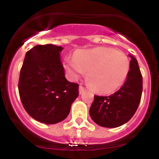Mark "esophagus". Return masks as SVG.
Listing matches in <instances>:
<instances>
[{
	"instance_id": "34e87169",
	"label": "esophagus",
	"mask_w": 159,
	"mask_h": 159,
	"mask_svg": "<svg viewBox=\"0 0 159 159\" xmlns=\"http://www.w3.org/2000/svg\"><path fill=\"white\" fill-rule=\"evenodd\" d=\"M79 92H80V94H82L85 92V88L82 86V85H80V88H79Z\"/></svg>"
}]
</instances>
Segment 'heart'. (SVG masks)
Wrapping results in <instances>:
<instances>
[{
  "label": "heart",
  "mask_w": 159,
  "mask_h": 159,
  "mask_svg": "<svg viewBox=\"0 0 159 159\" xmlns=\"http://www.w3.org/2000/svg\"><path fill=\"white\" fill-rule=\"evenodd\" d=\"M64 67L74 78L88 72L87 78L95 91L111 94L121 88L130 71V60L124 53L107 47L77 52L74 59L64 60Z\"/></svg>",
  "instance_id": "obj_1"
}]
</instances>
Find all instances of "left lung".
Returning <instances> with one entry per match:
<instances>
[{"instance_id": "obj_1", "label": "left lung", "mask_w": 159, "mask_h": 159, "mask_svg": "<svg viewBox=\"0 0 159 159\" xmlns=\"http://www.w3.org/2000/svg\"><path fill=\"white\" fill-rule=\"evenodd\" d=\"M130 71L120 89L110 96L95 95L89 114L96 124L103 127H120L133 117L141 100L143 76L139 64L132 55Z\"/></svg>"}]
</instances>
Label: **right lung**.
<instances>
[{
	"label": "right lung",
	"instance_id": "add662e5",
	"mask_svg": "<svg viewBox=\"0 0 159 159\" xmlns=\"http://www.w3.org/2000/svg\"><path fill=\"white\" fill-rule=\"evenodd\" d=\"M63 47L52 43L30 49L20 73V98L36 121L55 124L69 115L79 95V85L67 80L60 60Z\"/></svg>",
	"mask_w": 159,
	"mask_h": 159
}]
</instances>
